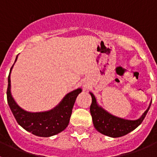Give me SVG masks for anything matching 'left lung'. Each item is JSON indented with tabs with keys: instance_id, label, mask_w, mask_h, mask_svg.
Segmentation results:
<instances>
[{
	"instance_id": "obj_1",
	"label": "left lung",
	"mask_w": 157,
	"mask_h": 157,
	"mask_svg": "<svg viewBox=\"0 0 157 157\" xmlns=\"http://www.w3.org/2000/svg\"><path fill=\"white\" fill-rule=\"evenodd\" d=\"M92 98L90 105V114L95 129L101 134L111 138H119L133 131L142 123L149 112L151 103L141 117L138 120H127L111 114L98 104V100L92 92H90Z\"/></svg>"
}]
</instances>
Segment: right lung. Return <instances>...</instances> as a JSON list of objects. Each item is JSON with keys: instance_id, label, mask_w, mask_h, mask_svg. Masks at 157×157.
Instances as JSON below:
<instances>
[{"instance_id": "right-lung-1", "label": "right lung", "mask_w": 157, "mask_h": 157, "mask_svg": "<svg viewBox=\"0 0 157 157\" xmlns=\"http://www.w3.org/2000/svg\"><path fill=\"white\" fill-rule=\"evenodd\" d=\"M17 58L18 56H16L15 63ZM14 64L12 65L8 78L7 100L12 114L19 125L28 132L44 138L56 135L65 130L68 126L76 98L82 91V88H78L67 94L61 101L50 110L36 112H28L16 103L11 92V72Z\"/></svg>"}]
</instances>
